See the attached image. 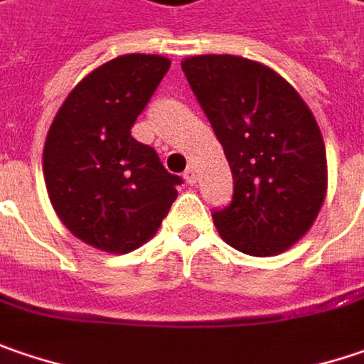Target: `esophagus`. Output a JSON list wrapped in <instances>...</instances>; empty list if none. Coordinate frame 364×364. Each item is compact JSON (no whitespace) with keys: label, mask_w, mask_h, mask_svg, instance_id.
Here are the masks:
<instances>
[{"label":"esophagus","mask_w":364,"mask_h":364,"mask_svg":"<svg viewBox=\"0 0 364 364\" xmlns=\"http://www.w3.org/2000/svg\"><path fill=\"white\" fill-rule=\"evenodd\" d=\"M184 180H186V184H191V186H194L196 184V170L194 168H186V172H184Z\"/></svg>","instance_id":"1"}]
</instances>
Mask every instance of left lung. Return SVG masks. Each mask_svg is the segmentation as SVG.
I'll use <instances>...</instances> for the list:
<instances>
[{"label":"left lung","mask_w":364,"mask_h":364,"mask_svg":"<svg viewBox=\"0 0 364 364\" xmlns=\"http://www.w3.org/2000/svg\"><path fill=\"white\" fill-rule=\"evenodd\" d=\"M182 71L233 173L231 203L213 210L219 235L250 256L281 254L326 196V147L311 110L279 73L244 57H188Z\"/></svg>","instance_id":"obj_1"}]
</instances>
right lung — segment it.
I'll list each match as a JSON object with an SVG mask.
<instances>
[{
    "label": "right lung",
    "instance_id": "right-lung-1",
    "mask_svg": "<svg viewBox=\"0 0 364 364\" xmlns=\"http://www.w3.org/2000/svg\"><path fill=\"white\" fill-rule=\"evenodd\" d=\"M170 69L157 55H122L73 87L46 135L48 198L75 237L104 252L143 245L172 207L182 178L131 135Z\"/></svg>",
    "mask_w": 364,
    "mask_h": 364
}]
</instances>
